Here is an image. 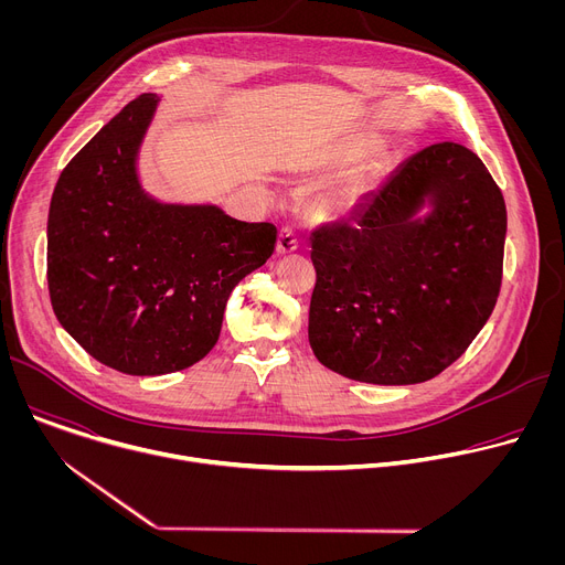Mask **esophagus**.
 Masks as SVG:
<instances>
[{"label":"esophagus","mask_w":565,"mask_h":565,"mask_svg":"<svg viewBox=\"0 0 565 565\" xmlns=\"http://www.w3.org/2000/svg\"><path fill=\"white\" fill-rule=\"evenodd\" d=\"M299 246V236H297V230L290 227V225H284L279 230V236H277V250L279 255H288V253H295Z\"/></svg>","instance_id":"1"}]
</instances>
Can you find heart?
<instances>
[{"label": "heart", "instance_id": "b5f03b06", "mask_svg": "<svg viewBox=\"0 0 565 565\" xmlns=\"http://www.w3.org/2000/svg\"><path fill=\"white\" fill-rule=\"evenodd\" d=\"M362 156V151L353 145H347V147H338V149H327V151H317V153H310L306 158L299 160V168L301 170H338V168H347L349 163H353V160H358ZM360 190V183H351L342 190L340 199L342 201H351Z\"/></svg>", "mask_w": 565, "mask_h": 565}]
</instances>
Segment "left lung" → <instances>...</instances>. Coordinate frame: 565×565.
I'll use <instances>...</instances> for the list:
<instances>
[{
  "label": "left lung",
  "mask_w": 565,
  "mask_h": 565,
  "mask_svg": "<svg viewBox=\"0 0 565 565\" xmlns=\"http://www.w3.org/2000/svg\"><path fill=\"white\" fill-rule=\"evenodd\" d=\"M425 200L435 210L415 212ZM508 212L482 160L458 142L405 160L310 238L317 281L308 340L331 371L418 384L454 364L490 319L503 281Z\"/></svg>",
  "instance_id": "left-lung-1"
}]
</instances>
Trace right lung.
<instances>
[{"label":"right lung","mask_w":565,"mask_h":565,"mask_svg":"<svg viewBox=\"0 0 565 565\" xmlns=\"http://www.w3.org/2000/svg\"><path fill=\"white\" fill-rule=\"evenodd\" d=\"M158 98L142 94L62 170L46 225V281L64 331L129 375H163L216 344L232 288L275 250L273 223L216 205H166L136 177Z\"/></svg>","instance_id":"1"}]
</instances>
